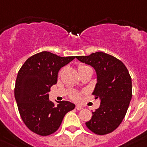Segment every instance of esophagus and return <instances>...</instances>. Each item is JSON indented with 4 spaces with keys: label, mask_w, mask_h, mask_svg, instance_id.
I'll return each mask as SVG.
<instances>
[{
    "label": "esophagus",
    "mask_w": 147,
    "mask_h": 147,
    "mask_svg": "<svg viewBox=\"0 0 147 147\" xmlns=\"http://www.w3.org/2000/svg\"><path fill=\"white\" fill-rule=\"evenodd\" d=\"M76 109L77 110H82V109H83V107L80 106V105H76Z\"/></svg>",
    "instance_id": "34e87169"
}]
</instances>
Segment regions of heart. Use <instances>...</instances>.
<instances>
[{
	"mask_svg": "<svg viewBox=\"0 0 147 147\" xmlns=\"http://www.w3.org/2000/svg\"><path fill=\"white\" fill-rule=\"evenodd\" d=\"M88 66H86V65H80L78 67V70L79 71H82V70H84V69L86 68H88ZM71 98H74V99H75V100H77L79 98V94H77L76 92H74L71 94Z\"/></svg>",
	"mask_w": 147,
	"mask_h": 147,
	"instance_id": "b5f03b06",
	"label": "heart"
}]
</instances>
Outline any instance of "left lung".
I'll use <instances>...</instances> for the list:
<instances>
[{"label":"left lung","instance_id":"obj_1","mask_svg":"<svg viewBox=\"0 0 147 147\" xmlns=\"http://www.w3.org/2000/svg\"><path fill=\"white\" fill-rule=\"evenodd\" d=\"M76 58L92 67L97 76L92 94L100 105L86 125L94 134H109L121 124L131 99V78L128 69L121 61L103 52Z\"/></svg>","mask_w":147,"mask_h":147}]
</instances>
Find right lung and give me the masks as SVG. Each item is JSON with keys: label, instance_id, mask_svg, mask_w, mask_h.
Listing matches in <instances>:
<instances>
[{"label": "right lung", "instance_id": "1", "mask_svg": "<svg viewBox=\"0 0 147 147\" xmlns=\"http://www.w3.org/2000/svg\"><path fill=\"white\" fill-rule=\"evenodd\" d=\"M74 59L43 51L28 58L18 73L14 91L18 109L25 125L37 134L56 131L65 114L74 109L75 104L67 100L55 105L48 94L60 69Z\"/></svg>", "mask_w": 147, "mask_h": 147}]
</instances>
